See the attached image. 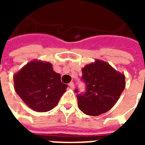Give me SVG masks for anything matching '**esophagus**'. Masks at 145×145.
<instances>
[{"label": "esophagus", "instance_id": "1", "mask_svg": "<svg viewBox=\"0 0 145 145\" xmlns=\"http://www.w3.org/2000/svg\"><path fill=\"white\" fill-rule=\"evenodd\" d=\"M69 85V87L71 88H74V82H70L69 85Z\"/></svg>", "mask_w": 145, "mask_h": 145}]
</instances>
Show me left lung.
Instances as JSON below:
<instances>
[{
  "label": "left lung",
  "instance_id": "left-lung-1",
  "mask_svg": "<svg viewBox=\"0 0 145 145\" xmlns=\"http://www.w3.org/2000/svg\"><path fill=\"white\" fill-rule=\"evenodd\" d=\"M82 71L86 91L77 95L79 109L86 115L93 116L109 111L125 88L124 74L100 60L85 65ZM78 91L76 89V93Z\"/></svg>",
  "mask_w": 145,
  "mask_h": 145
}]
</instances>
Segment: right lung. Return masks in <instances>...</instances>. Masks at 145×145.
Instances as JSON below:
<instances>
[{
    "mask_svg": "<svg viewBox=\"0 0 145 145\" xmlns=\"http://www.w3.org/2000/svg\"><path fill=\"white\" fill-rule=\"evenodd\" d=\"M15 91L30 109L47 112L57 106L67 85L50 62L34 60L14 74Z\"/></svg>",
    "mask_w": 145,
    "mask_h": 145,
    "instance_id": "right-lung-1",
    "label": "right lung"
}]
</instances>
